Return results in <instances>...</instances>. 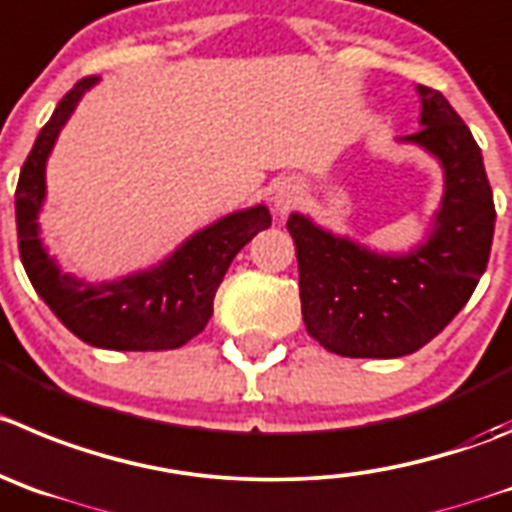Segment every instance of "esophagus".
Here are the masks:
<instances>
[{
	"instance_id": "34e87169",
	"label": "esophagus",
	"mask_w": 512,
	"mask_h": 512,
	"mask_svg": "<svg viewBox=\"0 0 512 512\" xmlns=\"http://www.w3.org/2000/svg\"><path fill=\"white\" fill-rule=\"evenodd\" d=\"M295 202V189H280L278 194H275V209H278L280 214L288 212L290 207H293Z\"/></svg>"
}]
</instances>
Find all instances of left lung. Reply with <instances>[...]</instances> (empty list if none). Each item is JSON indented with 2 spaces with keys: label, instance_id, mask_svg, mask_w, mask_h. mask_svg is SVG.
I'll list each match as a JSON object with an SVG mask.
<instances>
[{
  "label": "left lung",
  "instance_id": "8db88e82",
  "mask_svg": "<svg viewBox=\"0 0 512 512\" xmlns=\"http://www.w3.org/2000/svg\"><path fill=\"white\" fill-rule=\"evenodd\" d=\"M419 143L444 169V199L429 240L409 255H376L290 214L300 310L310 336L348 358L419 351L465 308L490 260L493 189L480 146L439 90L419 85Z\"/></svg>",
  "mask_w": 512,
  "mask_h": 512
}]
</instances>
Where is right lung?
I'll list each match as a JSON object with an SVG mask.
<instances>
[{
	"instance_id": "right-lung-1",
	"label": "right lung",
	"mask_w": 512,
	"mask_h": 512,
	"mask_svg": "<svg viewBox=\"0 0 512 512\" xmlns=\"http://www.w3.org/2000/svg\"><path fill=\"white\" fill-rule=\"evenodd\" d=\"M95 83V75L78 80L57 103L19 171L14 191L19 257L37 295L80 341L113 351H169L204 331L229 262L260 229L270 227L272 217L262 204L229 214L189 237L159 267L116 283L90 285L60 272L42 247L37 227L45 199V164L60 128Z\"/></svg>"
}]
</instances>
